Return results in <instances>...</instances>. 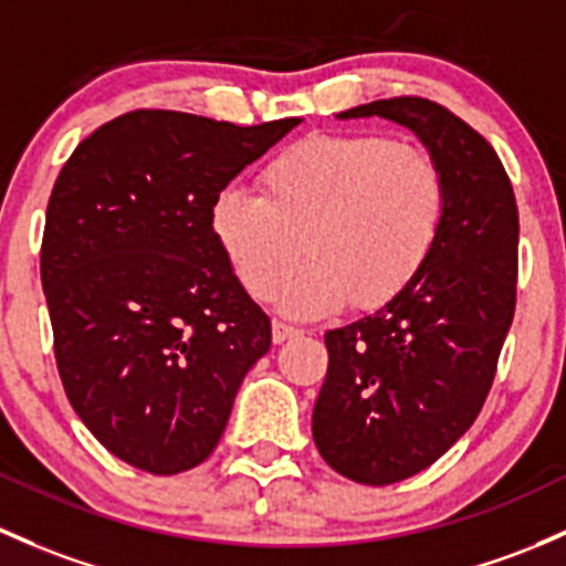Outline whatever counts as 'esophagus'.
I'll use <instances>...</instances> for the list:
<instances>
[{"label":"esophagus","mask_w":566,"mask_h":566,"mask_svg":"<svg viewBox=\"0 0 566 566\" xmlns=\"http://www.w3.org/2000/svg\"><path fill=\"white\" fill-rule=\"evenodd\" d=\"M295 336H301L298 328H293V325H284V323H273V344H284Z\"/></svg>","instance_id":"34e87169"}]
</instances>
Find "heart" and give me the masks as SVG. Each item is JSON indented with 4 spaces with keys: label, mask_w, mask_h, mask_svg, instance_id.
Returning <instances> with one entry per match:
<instances>
[{
    "label": "heart",
    "mask_w": 566,
    "mask_h": 566,
    "mask_svg": "<svg viewBox=\"0 0 566 566\" xmlns=\"http://www.w3.org/2000/svg\"><path fill=\"white\" fill-rule=\"evenodd\" d=\"M260 187L219 195L213 235L254 298H268L306 249L276 295L284 314L303 319L396 298L431 258L448 200L428 148L374 133L290 143Z\"/></svg>",
    "instance_id": "obj_1"
}]
</instances>
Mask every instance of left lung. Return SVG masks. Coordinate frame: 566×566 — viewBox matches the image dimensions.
Instances as JSON below:
<instances>
[{"mask_svg": "<svg viewBox=\"0 0 566 566\" xmlns=\"http://www.w3.org/2000/svg\"><path fill=\"white\" fill-rule=\"evenodd\" d=\"M412 129L444 176V219L418 276L368 317L325 333L328 374L312 433L331 469L363 485L423 472L469 431L515 314L518 206L478 129L423 97L358 105Z\"/></svg>", "mask_w": 566, "mask_h": 566, "instance_id": "left-lung-1", "label": "left lung"}]
</instances>
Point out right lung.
I'll return each mask as SVG.
<instances>
[{"label":"right lung","mask_w":566,"mask_h":566,"mask_svg":"<svg viewBox=\"0 0 566 566\" xmlns=\"http://www.w3.org/2000/svg\"><path fill=\"white\" fill-rule=\"evenodd\" d=\"M298 124L133 111L81 140L53 184L40 276L59 377L97 442L143 472L203 463L271 349L211 211Z\"/></svg>","instance_id":"add662e5"}]
</instances>
